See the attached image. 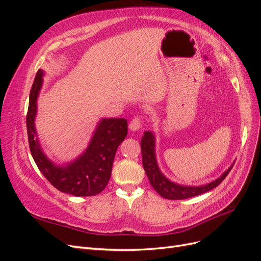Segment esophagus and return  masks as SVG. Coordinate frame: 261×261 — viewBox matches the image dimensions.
Here are the masks:
<instances>
[{
    "instance_id": "1",
    "label": "esophagus",
    "mask_w": 261,
    "mask_h": 261,
    "mask_svg": "<svg viewBox=\"0 0 261 261\" xmlns=\"http://www.w3.org/2000/svg\"><path fill=\"white\" fill-rule=\"evenodd\" d=\"M129 129L132 130V132H136V130H138L140 127H141V122H140V120L138 117H135V118H133V120L130 121V123H129Z\"/></svg>"
}]
</instances>
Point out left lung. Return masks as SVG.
<instances>
[{"label": "left lung", "mask_w": 261, "mask_h": 261, "mask_svg": "<svg viewBox=\"0 0 261 261\" xmlns=\"http://www.w3.org/2000/svg\"><path fill=\"white\" fill-rule=\"evenodd\" d=\"M141 154H143V165L146 174L149 178L150 184L154 188V191L165 199L171 200H180L191 198L207 193L211 189L217 187L222 181L226 175L230 173L233 168V164L228 168L222 175L219 176L217 179L210 181L208 184L199 185V186H187L180 185L175 181L170 180L161 172L159 165L156 162L155 155V136L152 132L146 130L144 136L141 137Z\"/></svg>", "instance_id": "obj_1"}]
</instances>
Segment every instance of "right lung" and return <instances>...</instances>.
Segmentation results:
<instances>
[{"mask_svg":"<svg viewBox=\"0 0 261 261\" xmlns=\"http://www.w3.org/2000/svg\"><path fill=\"white\" fill-rule=\"evenodd\" d=\"M43 76V70L39 69L29 94L27 133L31 155L44 177L60 192L77 197L97 195L107 187L111 177L115 152L127 136V121L101 118L85 151L66 164H55L44 154L35 125Z\"/></svg>","mask_w":261,"mask_h":261,"instance_id":"right-lung-1","label":"right lung"}]
</instances>
